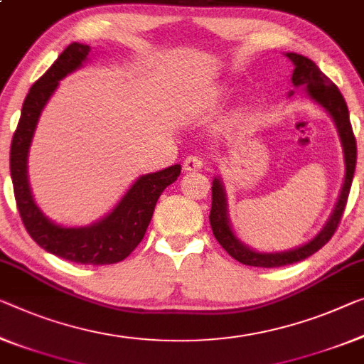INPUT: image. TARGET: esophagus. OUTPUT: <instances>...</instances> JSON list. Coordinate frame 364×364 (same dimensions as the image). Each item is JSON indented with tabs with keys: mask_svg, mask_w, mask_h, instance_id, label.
<instances>
[{
	"mask_svg": "<svg viewBox=\"0 0 364 364\" xmlns=\"http://www.w3.org/2000/svg\"><path fill=\"white\" fill-rule=\"evenodd\" d=\"M201 167H203V159H201L200 156H188V158L183 161V171L187 172L200 171Z\"/></svg>",
	"mask_w": 364,
	"mask_h": 364,
	"instance_id": "esophagus-1",
	"label": "esophagus"
}]
</instances>
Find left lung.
Returning <instances> with one entry per match:
<instances>
[{
	"mask_svg": "<svg viewBox=\"0 0 364 364\" xmlns=\"http://www.w3.org/2000/svg\"><path fill=\"white\" fill-rule=\"evenodd\" d=\"M284 55H287L294 65L291 76L293 86L304 87L306 96L321 105V107L332 117L343 149L345 177L337 203H335L331 216H328L327 223L323 225L321 231H318L309 242L299 245V247L283 250V252H259V250H254L252 247H249L247 244H244L242 240L234 234L231 223H229L225 186H223L220 176L215 177L213 187H211V229H213V234L218 242L223 245V249H225L232 259H236L240 264L250 267L273 268L296 264V262L307 259V257H311L312 254H316L318 249L323 247L333 236L335 229H337L340 223V218L343 215L356 167V139L353 136V130H351L348 107H346L342 92H340L338 87L318 70V66L312 60L293 52H288ZM288 96H293V91L289 92Z\"/></svg>",
	"mask_w": 364,
	"mask_h": 364,
	"instance_id": "obj_1",
	"label": "left lung"
}]
</instances>
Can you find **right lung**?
I'll use <instances>...</instances> for the list:
<instances>
[{
  "instance_id": "1",
  "label": "right lung",
  "mask_w": 364,
  "mask_h": 364,
  "mask_svg": "<svg viewBox=\"0 0 364 364\" xmlns=\"http://www.w3.org/2000/svg\"><path fill=\"white\" fill-rule=\"evenodd\" d=\"M91 47L73 42L61 52L46 75L33 82L22 104L21 119L11 143L9 169L21 220L31 237L47 252L85 265H109L127 259L141 239L153 218L158 198L181 176V164L153 174L139 176L107 215L89 226L57 225L38 208L27 177V158L33 133L60 81L82 68Z\"/></svg>"
}]
</instances>
